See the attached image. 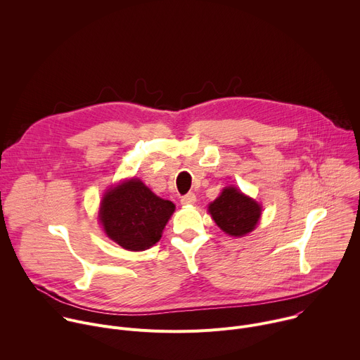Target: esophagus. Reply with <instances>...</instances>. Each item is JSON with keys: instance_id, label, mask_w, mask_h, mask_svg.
<instances>
[{"instance_id": "obj_1", "label": "esophagus", "mask_w": 360, "mask_h": 360, "mask_svg": "<svg viewBox=\"0 0 360 360\" xmlns=\"http://www.w3.org/2000/svg\"><path fill=\"white\" fill-rule=\"evenodd\" d=\"M196 202V195L193 192H189L181 198L182 205H193Z\"/></svg>"}]
</instances>
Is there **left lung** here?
<instances>
[{"label":"left lung","mask_w":360,"mask_h":360,"mask_svg":"<svg viewBox=\"0 0 360 360\" xmlns=\"http://www.w3.org/2000/svg\"><path fill=\"white\" fill-rule=\"evenodd\" d=\"M210 214L215 224L231 236H245L259 222L262 207L235 186H226L210 203Z\"/></svg>","instance_id":"left-lung-1"}]
</instances>
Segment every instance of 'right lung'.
I'll use <instances>...</instances> for the list:
<instances>
[{"instance_id": "obj_1", "label": "right lung", "mask_w": 360, "mask_h": 360, "mask_svg": "<svg viewBox=\"0 0 360 360\" xmlns=\"http://www.w3.org/2000/svg\"><path fill=\"white\" fill-rule=\"evenodd\" d=\"M175 205L153 193L138 178L108 189L101 200L99 222L110 239L128 250L155 245Z\"/></svg>"}]
</instances>
